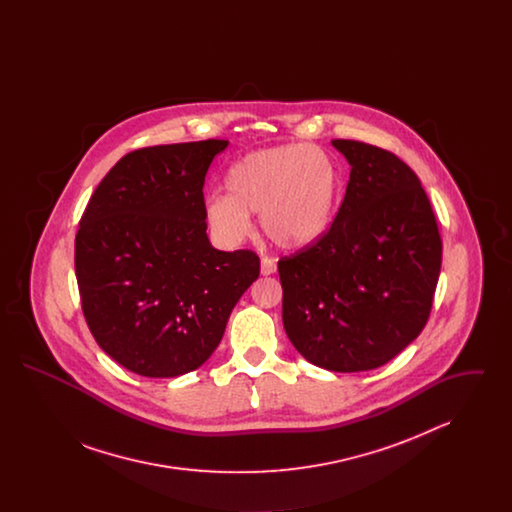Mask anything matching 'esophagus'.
Listing matches in <instances>:
<instances>
[{
  "mask_svg": "<svg viewBox=\"0 0 512 512\" xmlns=\"http://www.w3.org/2000/svg\"><path fill=\"white\" fill-rule=\"evenodd\" d=\"M274 272H276V263L272 259H268V257H263L261 259V274L263 276H270Z\"/></svg>",
  "mask_w": 512,
  "mask_h": 512,
  "instance_id": "1",
  "label": "esophagus"
}]
</instances>
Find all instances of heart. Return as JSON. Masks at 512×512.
Segmentation results:
<instances>
[{
  "instance_id": "heart-1",
  "label": "heart",
  "mask_w": 512,
  "mask_h": 512,
  "mask_svg": "<svg viewBox=\"0 0 512 512\" xmlns=\"http://www.w3.org/2000/svg\"><path fill=\"white\" fill-rule=\"evenodd\" d=\"M226 195H211L205 219L222 242L236 244L259 215L268 242L286 251L315 244L328 230L340 195V172L315 146L286 144L247 153L224 176Z\"/></svg>"
}]
</instances>
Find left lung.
Here are the masks:
<instances>
[{
    "instance_id": "left-lung-1",
    "label": "left lung",
    "mask_w": 512,
    "mask_h": 512,
    "mask_svg": "<svg viewBox=\"0 0 512 512\" xmlns=\"http://www.w3.org/2000/svg\"><path fill=\"white\" fill-rule=\"evenodd\" d=\"M351 165L340 211L313 245L278 261L282 320L313 365L361 372L386 365L426 326L441 236L418 176L397 155L332 140Z\"/></svg>"
}]
</instances>
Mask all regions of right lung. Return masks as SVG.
I'll return each mask as SVG.
<instances>
[{
	"label": "right lung",
	"instance_id": "1",
	"mask_svg": "<svg viewBox=\"0 0 512 512\" xmlns=\"http://www.w3.org/2000/svg\"><path fill=\"white\" fill-rule=\"evenodd\" d=\"M226 140L136 149L105 174L74 240L82 313L99 347L147 378L203 365L259 276L249 249L207 238L203 184Z\"/></svg>",
	"mask_w": 512,
	"mask_h": 512
}]
</instances>
